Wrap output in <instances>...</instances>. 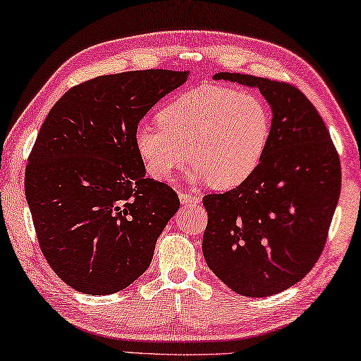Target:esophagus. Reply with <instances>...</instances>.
<instances>
[{"label":"esophagus","mask_w":361,"mask_h":361,"mask_svg":"<svg viewBox=\"0 0 361 361\" xmlns=\"http://www.w3.org/2000/svg\"><path fill=\"white\" fill-rule=\"evenodd\" d=\"M178 199L185 207H197L200 203V199L197 195H192V194H186V192H180L178 194Z\"/></svg>","instance_id":"obj_1"}]
</instances>
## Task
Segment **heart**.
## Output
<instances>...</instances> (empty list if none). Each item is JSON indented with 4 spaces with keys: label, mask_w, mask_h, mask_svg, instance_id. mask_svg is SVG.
<instances>
[{
    "label": "heart",
    "mask_w": 361,
    "mask_h": 361,
    "mask_svg": "<svg viewBox=\"0 0 361 361\" xmlns=\"http://www.w3.org/2000/svg\"><path fill=\"white\" fill-rule=\"evenodd\" d=\"M158 120V126L140 123L134 130L135 152L147 173L170 181L191 159V181H209L218 191L251 178L271 133L270 114L257 96L213 85L178 96Z\"/></svg>",
    "instance_id": "b5f03b06"
}]
</instances>
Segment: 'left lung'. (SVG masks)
Here are the masks:
<instances>
[{
    "instance_id": "1",
    "label": "left lung",
    "mask_w": 361,
    "mask_h": 361,
    "mask_svg": "<svg viewBox=\"0 0 361 361\" xmlns=\"http://www.w3.org/2000/svg\"><path fill=\"white\" fill-rule=\"evenodd\" d=\"M213 80L257 88L273 118L251 178L203 197V257L233 292L271 297L303 279L322 254L341 192L339 156L316 107L292 85L232 72Z\"/></svg>"
}]
</instances>
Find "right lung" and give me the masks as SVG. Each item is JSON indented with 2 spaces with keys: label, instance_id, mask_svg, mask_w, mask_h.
<instances>
[{
  "label": "right lung",
  "instance_id": "obj_1",
  "mask_svg": "<svg viewBox=\"0 0 361 361\" xmlns=\"http://www.w3.org/2000/svg\"><path fill=\"white\" fill-rule=\"evenodd\" d=\"M188 77L167 69L96 77L71 88L42 123L25 194L44 257L72 289L120 292L152 264L180 200L145 176L134 130Z\"/></svg>",
  "mask_w": 361,
  "mask_h": 361
}]
</instances>
